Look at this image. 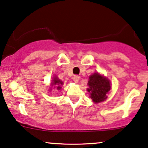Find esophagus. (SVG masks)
<instances>
[{
  "mask_svg": "<svg viewBox=\"0 0 148 148\" xmlns=\"http://www.w3.org/2000/svg\"><path fill=\"white\" fill-rule=\"evenodd\" d=\"M79 80V77L78 75H75L73 77V81L75 83H77Z\"/></svg>",
  "mask_w": 148,
  "mask_h": 148,
  "instance_id": "1",
  "label": "esophagus"
}]
</instances>
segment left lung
<instances>
[{
    "label": "left lung",
    "mask_w": 148,
    "mask_h": 148,
    "mask_svg": "<svg viewBox=\"0 0 148 148\" xmlns=\"http://www.w3.org/2000/svg\"><path fill=\"white\" fill-rule=\"evenodd\" d=\"M87 84L89 86L87 91L93 102L99 103L107 99L106 94L111 89L110 81L108 79L99 73H95L89 76Z\"/></svg>",
    "instance_id": "8db88e82"
}]
</instances>
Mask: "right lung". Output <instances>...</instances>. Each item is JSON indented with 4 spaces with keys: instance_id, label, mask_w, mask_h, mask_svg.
Segmentation results:
<instances>
[{
    "instance_id": "right-lung-1",
    "label": "right lung",
    "mask_w": 148,
    "mask_h": 148,
    "mask_svg": "<svg viewBox=\"0 0 148 148\" xmlns=\"http://www.w3.org/2000/svg\"><path fill=\"white\" fill-rule=\"evenodd\" d=\"M52 86H54V88H56L57 90H60L61 89V85L63 84V82L58 78L57 77H54L53 78L52 82Z\"/></svg>"
}]
</instances>
